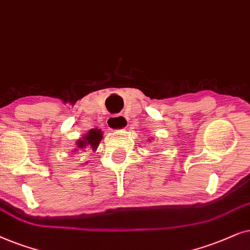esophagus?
<instances>
[{"label":"esophagus","instance_id":"obj_1","mask_svg":"<svg viewBox=\"0 0 250 250\" xmlns=\"http://www.w3.org/2000/svg\"><path fill=\"white\" fill-rule=\"evenodd\" d=\"M107 125L111 130L119 131L128 125V120L125 115H112L107 119Z\"/></svg>","mask_w":250,"mask_h":250}]
</instances>
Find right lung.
Segmentation results:
<instances>
[{
    "label": "right lung",
    "instance_id": "obj_1",
    "mask_svg": "<svg viewBox=\"0 0 250 250\" xmlns=\"http://www.w3.org/2000/svg\"><path fill=\"white\" fill-rule=\"evenodd\" d=\"M103 138V132L101 129H90L89 132H86V135L83 136L82 139H79L76 142V148L74 152L78 151H84L85 148H92L97 149L99 143H101Z\"/></svg>",
    "mask_w": 250,
    "mask_h": 250
}]
</instances>
